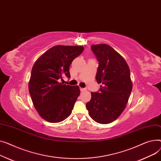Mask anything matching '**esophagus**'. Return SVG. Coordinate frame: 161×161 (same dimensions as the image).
Returning <instances> with one entry per match:
<instances>
[{"instance_id": "1", "label": "esophagus", "mask_w": 161, "mask_h": 161, "mask_svg": "<svg viewBox=\"0 0 161 161\" xmlns=\"http://www.w3.org/2000/svg\"><path fill=\"white\" fill-rule=\"evenodd\" d=\"M80 91H81V92H84V91H86V88H80Z\"/></svg>"}]
</instances>
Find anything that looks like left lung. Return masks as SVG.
I'll list each match as a JSON object with an SVG mask.
<instances>
[{
	"instance_id": "left-lung-1",
	"label": "left lung",
	"mask_w": 161,
	"mask_h": 161,
	"mask_svg": "<svg viewBox=\"0 0 161 161\" xmlns=\"http://www.w3.org/2000/svg\"><path fill=\"white\" fill-rule=\"evenodd\" d=\"M91 50L99 64L96 79L101 85L98 92L91 93L86 108L92 119L107 124L125 108L133 88L130 69L124 58L112 47L93 45Z\"/></svg>"
}]
</instances>
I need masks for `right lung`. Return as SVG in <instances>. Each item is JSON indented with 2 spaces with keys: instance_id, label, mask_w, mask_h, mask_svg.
<instances>
[{
  "instance_id": "obj_1",
  "label": "right lung",
  "mask_w": 161,
  "mask_h": 161,
  "mask_svg": "<svg viewBox=\"0 0 161 161\" xmlns=\"http://www.w3.org/2000/svg\"><path fill=\"white\" fill-rule=\"evenodd\" d=\"M82 46L56 45L34 63L28 89L34 106L40 116L50 123L64 121L71 114L80 95L78 86L60 82L70 78L69 65L84 51Z\"/></svg>"
}]
</instances>
